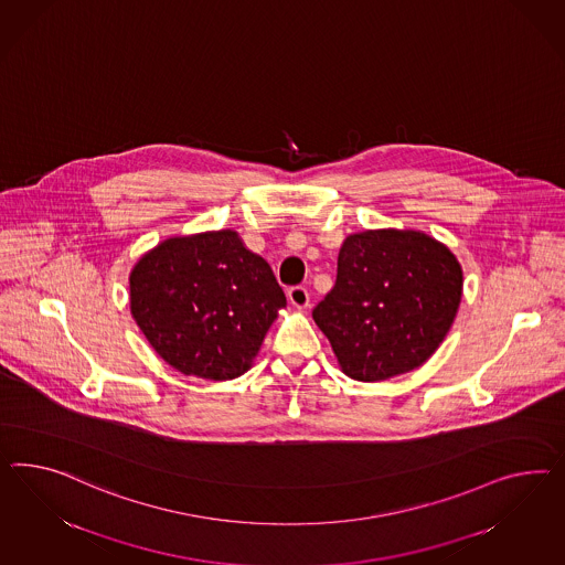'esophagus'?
<instances>
[{
  "instance_id": "34e87169",
  "label": "esophagus",
  "mask_w": 565,
  "mask_h": 565,
  "mask_svg": "<svg viewBox=\"0 0 565 565\" xmlns=\"http://www.w3.org/2000/svg\"><path fill=\"white\" fill-rule=\"evenodd\" d=\"M288 300H290L291 306H296V308H306L308 302H310V294L302 286H294L288 290Z\"/></svg>"
}]
</instances>
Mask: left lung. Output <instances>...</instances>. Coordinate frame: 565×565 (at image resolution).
<instances>
[{
    "mask_svg": "<svg viewBox=\"0 0 565 565\" xmlns=\"http://www.w3.org/2000/svg\"><path fill=\"white\" fill-rule=\"evenodd\" d=\"M460 296L462 269L446 244L417 230H364L345 238L312 319L350 379L386 381L440 348Z\"/></svg>",
    "mask_w": 565,
    "mask_h": 565,
    "instance_id": "8db88e82",
    "label": "left lung"
}]
</instances>
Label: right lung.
Here are the masks:
<instances>
[{"label": "right lung", "instance_id": "obj_1", "mask_svg": "<svg viewBox=\"0 0 565 565\" xmlns=\"http://www.w3.org/2000/svg\"><path fill=\"white\" fill-rule=\"evenodd\" d=\"M131 315L153 351L184 376L232 381L250 367L286 306L269 263L234 230L172 236L129 275Z\"/></svg>", "mask_w": 565, "mask_h": 565}]
</instances>
